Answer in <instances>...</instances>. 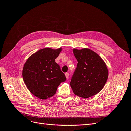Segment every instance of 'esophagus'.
<instances>
[{
    "instance_id": "obj_1",
    "label": "esophagus",
    "mask_w": 131,
    "mask_h": 131,
    "mask_svg": "<svg viewBox=\"0 0 131 131\" xmlns=\"http://www.w3.org/2000/svg\"><path fill=\"white\" fill-rule=\"evenodd\" d=\"M65 75H66V79L68 80V78H69V73H65Z\"/></svg>"
}]
</instances>
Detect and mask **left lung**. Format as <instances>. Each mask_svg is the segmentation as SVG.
<instances>
[{
    "instance_id": "8db88e82",
    "label": "left lung",
    "mask_w": 131,
    "mask_h": 131,
    "mask_svg": "<svg viewBox=\"0 0 131 131\" xmlns=\"http://www.w3.org/2000/svg\"><path fill=\"white\" fill-rule=\"evenodd\" d=\"M78 61L70 85L74 93L84 98L97 94L102 90L108 78L109 72L104 61L90 49H73Z\"/></svg>"
}]
</instances>
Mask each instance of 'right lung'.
<instances>
[{"label": "right lung", "mask_w": 131, "mask_h": 131, "mask_svg": "<svg viewBox=\"0 0 131 131\" xmlns=\"http://www.w3.org/2000/svg\"><path fill=\"white\" fill-rule=\"evenodd\" d=\"M62 47L39 50L27 59L22 69L23 81L34 96L41 100L52 97L58 86L66 80L59 66L55 62Z\"/></svg>", "instance_id": "add662e5"}]
</instances>
